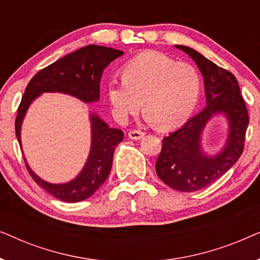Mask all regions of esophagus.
<instances>
[{
	"mask_svg": "<svg viewBox=\"0 0 260 260\" xmlns=\"http://www.w3.org/2000/svg\"><path fill=\"white\" fill-rule=\"evenodd\" d=\"M144 133L143 131H138V130H131L129 134H127V136H129V138H131V140H141V138L144 137Z\"/></svg>",
	"mask_w": 260,
	"mask_h": 260,
	"instance_id": "34e87169",
	"label": "esophagus"
}]
</instances>
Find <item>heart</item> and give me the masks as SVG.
Wrapping results in <instances>:
<instances>
[{"label": "heart", "mask_w": 260, "mask_h": 260, "mask_svg": "<svg viewBox=\"0 0 260 260\" xmlns=\"http://www.w3.org/2000/svg\"><path fill=\"white\" fill-rule=\"evenodd\" d=\"M201 92L200 74L190 63L176 62L162 53L148 52L123 67V79L106 85L112 116L126 123L143 108L147 122L169 130L186 122Z\"/></svg>", "instance_id": "heart-1"}]
</instances>
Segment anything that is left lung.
<instances>
[{
	"mask_svg": "<svg viewBox=\"0 0 260 260\" xmlns=\"http://www.w3.org/2000/svg\"><path fill=\"white\" fill-rule=\"evenodd\" d=\"M175 47L189 55L200 70L204 77L206 106L180 129L163 138L156 173L173 189L195 191L221 177L239 159L244 150L248 113L232 73L216 66L193 48L181 45ZM219 114L225 115L228 120V138L224 147L212 155L202 148V135L209 120Z\"/></svg>",
	"mask_w": 260,
	"mask_h": 260,
	"instance_id": "left-lung-1",
	"label": "left lung"
}]
</instances>
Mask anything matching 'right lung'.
I'll list each match as a JSON object with an SVG mask.
<instances>
[{
  "label": "right lung",
  "mask_w": 260,
  "mask_h": 260,
  "mask_svg": "<svg viewBox=\"0 0 260 260\" xmlns=\"http://www.w3.org/2000/svg\"><path fill=\"white\" fill-rule=\"evenodd\" d=\"M123 54V51L115 48L88 45L62 56L35 74L27 85L15 120L16 138L21 150V127L24 116L35 99L42 93L58 92L72 95L85 104L98 102L103 71L110 62ZM88 118L91 124L90 152L83 169L73 180L65 183L47 182L31 170L23 156L28 172L35 182L61 201L79 202L92 197L108 179L111 172L115 148L123 141V131L110 127L97 113L90 112Z\"/></svg>",
  "instance_id": "1"
}]
</instances>
